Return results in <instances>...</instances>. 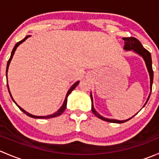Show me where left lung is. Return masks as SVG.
<instances>
[{"mask_svg": "<svg viewBox=\"0 0 159 159\" xmlns=\"http://www.w3.org/2000/svg\"><path fill=\"white\" fill-rule=\"evenodd\" d=\"M123 40L125 41V46H124V49L125 51H132L133 52L136 53L137 54H139V56L143 58L144 61H145V65H146L147 70H148V72L149 74V78H150V94H149L148 98H147L146 102L145 103V105H143V107H145V105H146L147 102H148L149 98H150L151 95V91H152V83H153V70H152V56H151L150 52L148 51H147L146 49L144 48V47L142 46V44H141L140 41H139L138 39H136L135 38H124ZM91 111L94 113V115H95L96 117H98L100 119L103 120V121H108V122H112V123H124L125 121H129V120L132 118L134 115H133L131 118H129V119L126 120H121V121H119V120H116V119H112V118H105V117L102 116L101 115H99L98 112L94 108V104H93V97H92V94L91 93ZM142 107V108H143Z\"/></svg>", "mask_w": 159, "mask_h": 159, "instance_id": "1", "label": "left lung"}]
</instances>
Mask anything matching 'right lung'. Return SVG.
Listing matches in <instances>:
<instances>
[{
    "label": "right lung",
    "mask_w": 159,
    "mask_h": 159,
    "mask_svg": "<svg viewBox=\"0 0 159 159\" xmlns=\"http://www.w3.org/2000/svg\"><path fill=\"white\" fill-rule=\"evenodd\" d=\"M29 37H30V35H28V36L25 37V38H24V39L22 40V41H19V42H17V44H15V46H14V48H13V50H12V52H11V57H10V58H9L8 61H7V69H6V77H7V71H8V68H9V65H10L11 61L12 60V57H13V56H14V52H15L16 49H17V48L18 47V46L20 45V44H22V43H23L24 41H26V39H28V38H29ZM78 84H79V81H77V82H75V84H74L73 85H72L71 87H70V89L69 90H68V93H67L66 96H65V101H64V103H63V105H61V108H59V109L57 110V111H56V112H54V113L51 114V115H46V116H37V115H31V114L28 113V111H25V110H24L23 108H20V107L19 106V105H17V103H16V102H15V101L14 100V98H13L12 95H11V91H10V90H9L8 84H7V89H8V91H9V93H10V95H11V98H12L13 102H14V103L16 104V105H17V106L19 108H20V111H23L24 113H25V114H26V115H28V116H29V117H31V118H54V117L59 116V115H61L62 113H63L64 111H65V108H66V107H67V101H68V95H69V94H70V93H71V91H73V90L75 89V88L77 87V85H78Z\"/></svg>",
    "instance_id": "obj_1"
}]
</instances>
